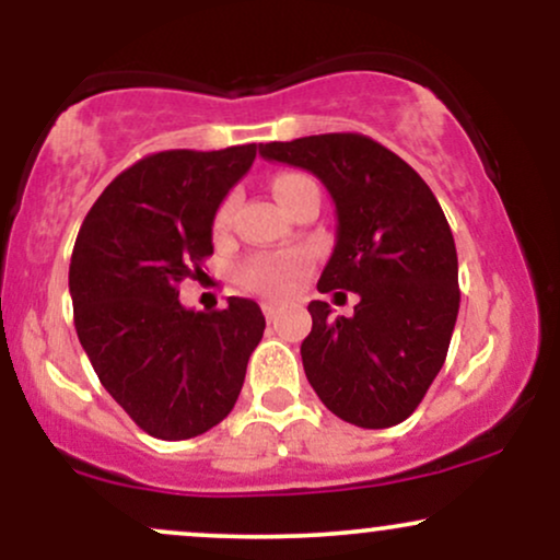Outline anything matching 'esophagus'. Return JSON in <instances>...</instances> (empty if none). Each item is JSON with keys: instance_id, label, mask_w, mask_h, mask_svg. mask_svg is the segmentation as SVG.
Wrapping results in <instances>:
<instances>
[{"instance_id": "obj_1", "label": "esophagus", "mask_w": 560, "mask_h": 560, "mask_svg": "<svg viewBox=\"0 0 560 560\" xmlns=\"http://www.w3.org/2000/svg\"><path fill=\"white\" fill-rule=\"evenodd\" d=\"M262 313H266L268 320H276V305H273V302H266V305H262Z\"/></svg>"}]
</instances>
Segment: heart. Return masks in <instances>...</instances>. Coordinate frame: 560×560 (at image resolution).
<instances>
[{
    "instance_id": "1",
    "label": "heart",
    "mask_w": 560,
    "mask_h": 560,
    "mask_svg": "<svg viewBox=\"0 0 560 560\" xmlns=\"http://www.w3.org/2000/svg\"><path fill=\"white\" fill-rule=\"evenodd\" d=\"M305 182H311L305 173H279V176H276L273 184H271L273 195L281 202V199H284L289 191L298 189V186L305 184ZM229 215H231V199H226V202L218 208L215 226H223V223L229 221ZM289 276H292V262L273 260V258H255L242 268L244 284L258 289V292H268V294L284 292L287 284H289Z\"/></svg>"
}]
</instances>
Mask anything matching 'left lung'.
Returning a JSON list of instances; mask_svg holds the SVG:
<instances>
[{
	"instance_id": "8db88e82",
	"label": "left lung",
	"mask_w": 560,
	"mask_h": 560,
	"mask_svg": "<svg viewBox=\"0 0 560 560\" xmlns=\"http://www.w3.org/2000/svg\"><path fill=\"white\" fill-rule=\"evenodd\" d=\"M266 160L320 178L337 208V244L318 292H355L350 318L307 305L300 347L311 387L334 416L363 429L408 419L447 358L458 318L453 231L427 182L363 133H320L260 144Z\"/></svg>"
}]
</instances>
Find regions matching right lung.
Returning a JSON list of instances; mask_svg holds the SVG:
<instances>
[{
  "label": "right lung",
  "mask_w": 560,
  "mask_h": 560,
  "mask_svg": "<svg viewBox=\"0 0 560 560\" xmlns=\"http://www.w3.org/2000/svg\"><path fill=\"white\" fill-rule=\"evenodd\" d=\"M255 152L141 158L81 223L68 276L75 331L102 387L158 440H189L226 419L262 339L258 302L229 298L210 313L178 302V284L213 255L218 205Z\"/></svg>",
  "instance_id": "1"
}]
</instances>
